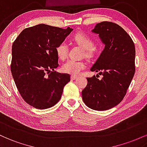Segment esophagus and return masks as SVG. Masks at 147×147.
Wrapping results in <instances>:
<instances>
[{"label":"esophagus","mask_w":147,"mask_h":147,"mask_svg":"<svg viewBox=\"0 0 147 147\" xmlns=\"http://www.w3.org/2000/svg\"><path fill=\"white\" fill-rule=\"evenodd\" d=\"M78 76H75V75H72L71 76V80H76V79L78 78Z\"/></svg>","instance_id":"1"}]
</instances>
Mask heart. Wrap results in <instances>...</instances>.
Wrapping results in <instances>:
<instances>
[{
    "label": "heart",
    "instance_id": "1",
    "mask_svg": "<svg viewBox=\"0 0 147 147\" xmlns=\"http://www.w3.org/2000/svg\"><path fill=\"white\" fill-rule=\"evenodd\" d=\"M74 39L79 46L85 49V55L87 57H92L95 51L94 47V41L87 34L78 32L74 35ZM56 53L58 58L64 60L67 57L69 52L68 44L66 42H60L55 49ZM86 67V65L82 61L69 60L62 65V69L64 72L72 75H77Z\"/></svg>",
    "mask_w": 147,
    "mask_h": 147
}]
</instances>
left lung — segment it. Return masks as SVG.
Segmentation results:
<instances>
[{"instance_id":"left-lung-1","label":"left lung","mask_w":147,"mask_h":147,"mask_svg":"<svg viewBox=\"0 0 147 147\" xmlns=\"http://www.w3.org/2000/svg\"><path fill=\"white\" fill-rule=\"evenodd\" d=\"M92 32L98 34L105 49L90 70L102 75L87 78L82 91L84 103L96 110H106L123 100L136 71V48L121 26L110 21L96 25Z\"/></svg>"}]
</instances>
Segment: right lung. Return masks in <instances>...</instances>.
I'll return each mask as SVG.
<instances>
[{
  "instance_id": "1",
  "label": "right lung",
  "mask_w": 147,
  "mask_h": 147,
  "mask_svg": "<svg viewBox=\"0 0 147 147\" xmlns=\"http://www.w3.org/2000/svg\"><path fill=\"white\" fill-rule=\"evenodd\" d=\"M73 29L39 24L24 29L13 42L11 72L25 101L37 109H47L60 99L70 75L56 72L55 49Z\"/></svg>"
}]
</instances>
